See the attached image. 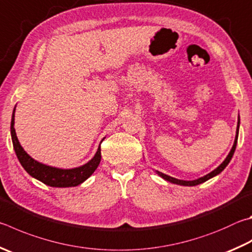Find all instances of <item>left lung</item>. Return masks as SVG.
Listing matches in <instances>:
<instances>
[{
	"label": "left lung",
	"instance_id": "left-lung-1",
	"mask_svg": "<svg viewBox=\"0 0 252 252\" xmlns=\"http://www.w3.org/2000/svg\"><path fill=\"white\" fill-rule=\"evenodd\" d=\"M239 125H240V120L238 119V125H237V132H236V139H235V142H234V145H232V149L230 150L229 154H228V157L225 158V161H223L220 165H219L217 168H215V170L213 172L208 173L207 175H205L203 177H199L197 178V180H194V181H182V180H177V178H174V177H171L166 175V174H163L161 172L157 171V173L158 174L159 176H161L162 178H164L165 181H168L173 183V184H177V185H183V186H195V185H198V184H202V183L208 181L209 178H212L214 176L218 175L219 173H221L223 170H225V167L229 164L230 159L232 158V155H234L235 153V150H236V145H237V141H238V132H239Z\"/></svg>",
	"mask_w": 252,
	"mask_h": 252
}]
</instances>
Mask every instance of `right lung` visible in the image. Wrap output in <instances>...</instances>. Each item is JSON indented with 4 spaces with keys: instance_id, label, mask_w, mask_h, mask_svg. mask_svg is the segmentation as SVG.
<instances>
[{
    "instance_id": "add662e5",
    "label": "right lung",
    "mask_w": 252,
    "mask_h": 252,
    "mask_svg": "<svg viewBox=\"0 0 252 252\" xmlns=\"http://www.w3.org/2000/svg\"><path fill=\"white\" fill-rule=\"evenodd\" d=\"M14 113L15 108L13 110L11 121V136L13 146H14V151L18 161H20L22 166L24 167V170L31 176H33L36 180L52 187H71L84 183L87 178L93 175V173L97 170L99 163L101 161V149H100V146L98 148L97 153L94 154V157L88 163L79 167L69 168V170L45 165V164L39 163L33 158H31L25 152L24 149L22 148L20 142H18L14 129Z\"/></svg>"
}]
</instances>
